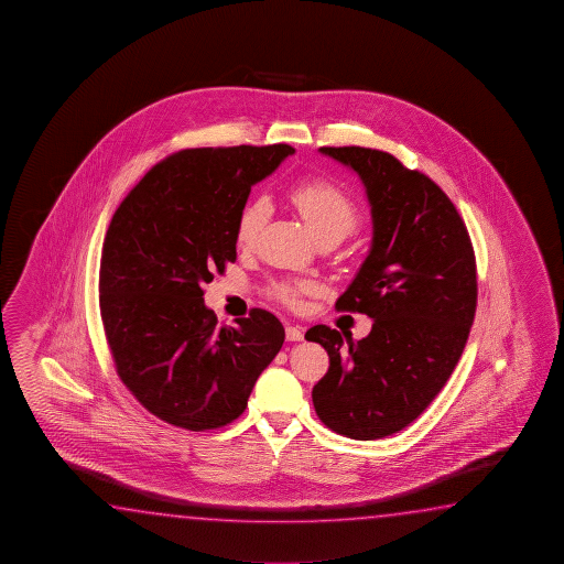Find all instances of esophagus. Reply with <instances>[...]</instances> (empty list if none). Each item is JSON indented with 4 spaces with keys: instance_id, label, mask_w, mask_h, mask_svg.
<instances>
[{
    "instance_id": "1",
    "label": "esophagus",
    "mask_w": 564,
    "mask_h": 564,
    "mask_svg": "<svg viewBox=\"0 0 564 564\" xmlns=\"http://www.w3.org/2000/svg\"><path fill=\"white\" fill-rule=\"evenodd\" d=\"M286 339L288 341H302V339H304V327H300V325H288Z\"/></svg>"
}]
</instances>
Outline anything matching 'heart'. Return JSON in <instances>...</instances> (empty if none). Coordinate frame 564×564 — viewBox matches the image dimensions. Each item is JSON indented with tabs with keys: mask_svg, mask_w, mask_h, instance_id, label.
<instances>
[{
	"mask_svg": "<svg viewBox=\"0 0 564 564\" xmlns=\"http://www.w3.org/2000/svg\"><path fill=\"white\" fill-rule=\"evenodd\" d=\"M290 200L317 240L329 239V237L344 240L359 225V213L354 200L349 199L334 183H300L296 187H292ZM268 215H270V205L267 199L250 200L242 207L237 219V232H235L240 249H252L257 245L258 237L267 225ZM314 292H317V284L312 280L278 282L272 288V296L290 307L300 306L302 297Z\"/></svg>",
	"mask_w": 564,
	"mask_h": 564,
	"instance_id": "b5f03b06",
	"label": "heart"
}]
</instances>
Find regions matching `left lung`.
<instances>
[{"label":"left lung","instance_id":"left-lung-1","mask_svg":"<svg viewBox=\"0 0 564 564\" xmlns=\"http://www.w3.org/2000/svg\"><path fill=\"white\" fill-rule=\"evenodd\" d=\"M319 152L361 177L371 205V249L335 307L372 327L359 341L307 329L329 355L312 401L337 434L384 438L416 421L458 365L478 302L476 257L454 203L424 173L371 148Z\"/></svg>","mask_w":564,"mask_h":564}]
</instances>
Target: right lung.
Instances as JSON below:
<instances>
[{
    "instance_id": "1",
    "label": "right lung",
    "mask_w": 564,
    "mask_h": 564,
    "mask_svg": "<svg viewBox=\"0 0 564 564\" xmlns=\"http://www.w3.org/2000/svg\"><path fill=\"white\" fill-rule=\"evenodd\" d=\"M296 152L288 143L193 148L153 165L116 209L100 258V315L116 372L153 416L220 429L247 409L284 344L276 315L254 307L217 324L203 286L237 260L250 187Z\"/></svg>"
}]
</instances>
